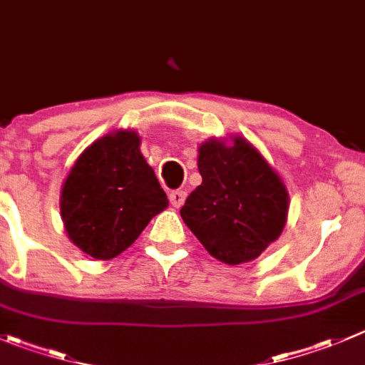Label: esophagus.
Returning <instances> with one entry per match:
<instances>
[{
  "mask_svg": "<svg viewBox=\"0 0 365 365\" xmlns=\"http://www.w3.org/2000/svg\"><path fill=\"white\" fill-rule=\"evenodd\" d=\"M187 197V192L185 190H171V194H169V201L173 203V207L180 208L183 205V201H185Z\"/></svg>",
  "mask_w": 365,
  "mask_h": 365,
  "instance_id": "obj_1",
  "label": "esophagus"
}]
</instances>
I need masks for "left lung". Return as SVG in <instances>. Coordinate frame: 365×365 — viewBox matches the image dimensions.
Returning <instances> with one entry per match:
<instances>
[{
  "mask_svg": "<svg viewBox=\"0 0 365 365\" xmlns=\"http://www.w3.org/2000/svg\"><path fill=\"white\" fill-rule=\"evenodd\" d=\"M197 169L203 178L180 215L205 250L225 264L255 260L280 237L289 196L278 175L257 150L237 137L201 144Z\"/></svg>",
  "mask_w": 365,
  "mask_h": 365,
  "instance_id": "left-lung-1",
  "label": "left lung"
}]
</instances>
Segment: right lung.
I'll return each instance as SVG.
<instances>
[{
    "instance_id": "1",
    "label": "right lung",
    "mask_w": 365,
    "mask_h": 365,
    "mask_svg": "<svg viewBox=\"0 0 365 365\" xmlns=\"http://www.w3.org/2000/svg\"><path fill=\"white\" fill-rule=\"evenodd\" d=\"M132 132L88 146L67 175L60 197L69 239L93 258L110 260L132 246L168 196Z\"/></svg>"
}]
</instances>
